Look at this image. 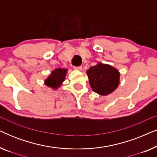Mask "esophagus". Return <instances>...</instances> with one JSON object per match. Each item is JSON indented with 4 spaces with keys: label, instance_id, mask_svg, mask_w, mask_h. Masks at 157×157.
<instances>
[{
    "label": "esophagus",
    "instance_id": "34e87169",
    "mask_svg": "<svg viewBox=\"0 0 157 157\" xmlns=\"http://www.w3.org/2000/svg\"><path fill=\"white\" fill-rule=\"evenodd\" d=\"M74 68L75 70H78V71H81L82 69V66H74Z\"/></svg>",
    "mask_w": 157,
    "mask_h": 157
}]
</instances>
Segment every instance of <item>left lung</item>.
I'll list each match as a JSON object with an SVG mask.
<instances>
[{"mask_svg": "<svg viewBox=\"0 0 157 157\" xmlns=\"http://www.w3.org/2000/svg\"><path fill=\"white\" fill-rule=\"evenodd\" d=\"M86 73L93 91L100 95L112 93L119 85V72L107 64L98 63L89 68Z\"/></svg>", "mask_w": 157, "mask_h": 157, "instance_id": "left-lung-1", "label": "left lung"}]
</instances>
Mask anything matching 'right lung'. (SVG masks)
<instances>
[{"mask_svg": "<svg viewBox=\"0 0 157 157\" xmlns=\"http://www.w3.org/2000/svg\"><path fill=\"white\" fill-rule=\"evenodd\" d=\"M66 73H67V70L66 68H58V69L56 68L52 71L51 74L45 81V83L48 86L53 89H56L63 83L65 79Z\"/></svg>", "mask_w": 157, "mask_h": 157, "instance_id": "1", "label": "right lung"}]
</instances>
